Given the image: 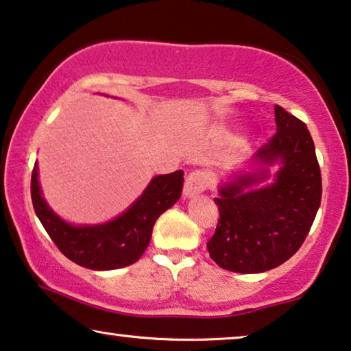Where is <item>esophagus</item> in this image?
Masks as SVG:
<instances>
[{
	"label": "esophagus",
	"mask_w": 351,
	"mask_h": 351,
	"mask_svg": "<svg viewBox=\"0 0 351 351\" xmlns=\"http://www.w3.org/2000/svg\"><path fill=\"white\" fill-rule=\"evenodd\" d=\"M207 175H205V171L202 170H195L193 173H189L184 183V197H195V195L204 193L205 188H207Z\"/></svg>",
	"instance_id": "1"
}]
</instances>
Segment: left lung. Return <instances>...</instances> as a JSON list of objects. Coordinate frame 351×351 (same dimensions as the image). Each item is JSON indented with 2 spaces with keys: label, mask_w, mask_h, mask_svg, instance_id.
<instances>
[{
  "label": "left lung",
  "mask_w": 351,
  "mask_h": 351,
  "mask_svg": "<svg viewBox=\"0 0 351 351\" xmlns=\"http://www.w3.org/2000/svg\"><path fill=\"white\" fill-rule=\"evenodd\" d=\"M274 117L276 134L255 154L254 168L219 186L215 197L219 221L207 249L223 269L252 274L282 265L300 249L319 208L321 170L311 134L281 106H274Z\"/></svg>",
  "instance_id": "left-lung-1"
}]
</instances>
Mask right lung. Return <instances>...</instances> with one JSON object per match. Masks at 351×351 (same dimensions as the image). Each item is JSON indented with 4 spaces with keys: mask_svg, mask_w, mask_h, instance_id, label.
Returning a JSON list of instances; mask_svg holds the SVG:
<instances>
[{
    "mask_svg": "<svg viewBox=\"0 0 351 351\" xmlns=\"http://www.w3.org/2000/svg\"><path fill=\"white\" fill-rule=\"evenodd\" d=\"M183 170L158 175L119 217L101 224H70L43 197L38 165L32 171V202L36 217L58 249L83 268L107 271L133 265L151 242L157 218L176 204L183 191Z\"/></svg>",
    "mask_w": 351,
    "mask_h": 351,
    "instance_id": "obj_1",
    "label": "right lung"
}]
</instances>
